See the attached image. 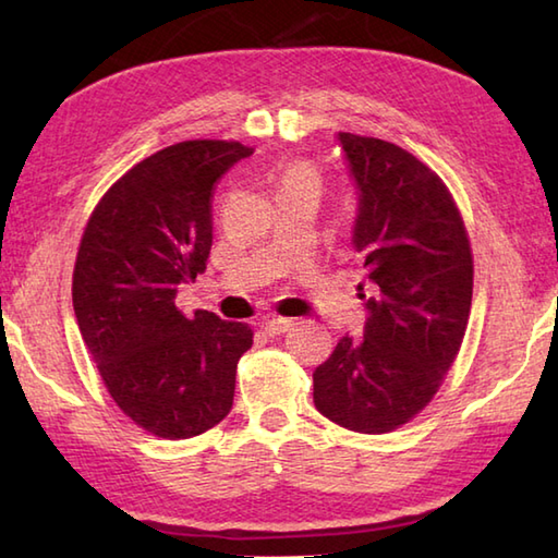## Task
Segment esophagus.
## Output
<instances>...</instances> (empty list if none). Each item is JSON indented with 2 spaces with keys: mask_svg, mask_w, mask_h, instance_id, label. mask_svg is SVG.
Here are the masks:
<instances>
[{
  "mask_svg": "<svg viewBox=\"0 0 558 558\" xmlns=\"http://www.w3.org/2000/svg\"><path fill=\"white\" fill-rule=\"evenodd\" d=\"M292 326H294L292 318H280V316L268 318V322L264 324L268 336H282V333H288V330H290Z\"/></svg>",
  "mask_w": 558,
  "mask_h": 558,
  "instance_id": "1",
  "label": "esophagus"
}]
</instances>
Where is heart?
<instances>
[{"mask_svg":"<svg viewBox=\"0 0 558 558\" xmlns=\"http://www.w3.org/2000/svg\"><path fill=\"white\" fill-rule=\"evenodd\" d=\"M290 186H314L316 189V174L310 165L294 162L286 172H282L278 192H282V189H290Z\"/></svg>","mask_w":558,"mask_h":558,"instance_id":"b5f03b06","label":"heart"}]
</instances>
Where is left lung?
Returning <instances> with one entry per match:
<instances>
[{"instance_id":"8db88e82","label":"left lung","mask_w":558,"mask_h":558,"mask_svg":"<svg viewBox=\"0 0 558 558\" xmlns=\"http://www.w3.org/2000/svg\"><path fill=\"white\" fill-rule=\"evenodd\" d=\"M357 189L352 246L366 322L314 372V405L362 434L410 422L434 398L468 328L472 254L446 184L412 153L340 132Z\"/></svg>"}]
</instances>
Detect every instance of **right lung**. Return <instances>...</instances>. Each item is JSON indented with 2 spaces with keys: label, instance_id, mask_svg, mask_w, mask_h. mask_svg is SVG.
I'll list each match as a JSON object with an SVG mask.
<instances>
[{
  "label": "right lung",
  "instance_id": "add662e5",
  "mask_svg": "<svg viewBox=\"0 0 558 558\" xmlns=\"http://www.w3.org/2000/svg\"><path fill=\"white\" fill-rule=\"evenodd\" d=\"M236 141H184L134 165L100 198L74 268V314L117 405L146 432L192 438L232 410L246 324L182 314L177 292L206 270L210 196L252 156Z\"/></svg>",
  "mask_w": 558,
  "mask_h": 558
}]
</instances>
